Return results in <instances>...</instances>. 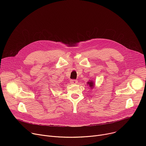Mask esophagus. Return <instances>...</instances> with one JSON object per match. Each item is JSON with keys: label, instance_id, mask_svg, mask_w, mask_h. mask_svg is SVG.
<instances>
[{"label": "esophagus", "instance_id": "34e87169", "mask_svg": "<svg viewBox=\"0 0 146 146\" xmlns=\"http://www.w3.org/2000/svg\"><path fill=\"white\" fill-rule=\"evenodd\" d=\"M78 82V81L77 80H70V83H72V84H77V83Z\"/></svg>", "mask_w": 146, "mask_h": 146}]
</instances>
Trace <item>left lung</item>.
<instances>
[{"label":"left lung","instance_id":"obj_1","mask_svg":"<svg viewBox=\"0 0 146 146\" xmlns=\"http://www.w3.org/2000/svg\"><path fill=\"white\" fill-rule=\"evenodd\" d=\"M87 84H88V85H89V86L91 88H94V82L90 80V81L87 82Z\"/></svg>","mask_w":146,"mask_h":146}]
</instances>
